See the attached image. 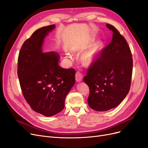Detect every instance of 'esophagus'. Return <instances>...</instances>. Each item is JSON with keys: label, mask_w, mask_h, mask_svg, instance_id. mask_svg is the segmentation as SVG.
I'll return each instance as SVG.
<instances>
[{"label": "esophagus", "mask_w": 148, "mask_h": 148, "mask_svg": "<svg viewBox=\"0 0 148 148\" xmlns=\"http://www.w3.org/2000/svg\"><path fill=\"white\" fill-rule=\"evenodd\" d=\"M83 76L82 75V73L80 72V71H77V73L75 74V79H76V81L77 82H80L82 81L83 79Z\"/></svg>", "instance_id": "esophagus-1"}]
</instances>
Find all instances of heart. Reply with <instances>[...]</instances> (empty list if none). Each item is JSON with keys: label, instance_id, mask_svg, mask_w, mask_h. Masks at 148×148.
<instances>
[{"label": "heart", "instance_id": "1", "mask_svg": "<svg viewBox=\"0 0 148 148\" xmlns=\"http://www.w3.org/2000/svg\"><path fill=\"white\" fill-rule=\"evenodd\" d=\"M98 55L97 49L92 48L88 52H85L82 56V62L84 64H89L95 60Z\"/></svg>", "mask_w": 148, "mask_h": 148}]
</instances>
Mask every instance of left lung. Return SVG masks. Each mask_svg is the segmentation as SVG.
<instances>
[{
	"label": "left lung",
	"mask_w": 148,
	"mask_h": 148,
	"mask_svg": "<svg viewBox=\"0 0 148 148\" xmlns=\"http://www.w3.org/2000/svg\"><path fill=\"white\" fill-rule=\"evenodd\" d=\"M112 39L103 49L84 77L89 88V106L96 111H106L118 106L130 91L133 71L132 52L126 39L114 26Z\"/></svg>",
	"instance_id": "left-lung-1"
}]
</instances>
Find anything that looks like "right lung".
Instances as JSON below:
<instances>
[{"label": "right lung", "instance_id": "1", "mask_svg": "<svg viewBox=\"0 0 148 148\" xmlns=\"http://www.w3.org/2000/svg\"><path fill=\"white\" fill-rule=\"evenodd\" d=\"M56 25L36 30L22 45L18 58V77L31 108L46 117L64 109L65 99L75 83V70L59 65L56 52H42L44 39Z\"/></svg>", "mask_w": 148, "mask_h": 148}]
</instances>
